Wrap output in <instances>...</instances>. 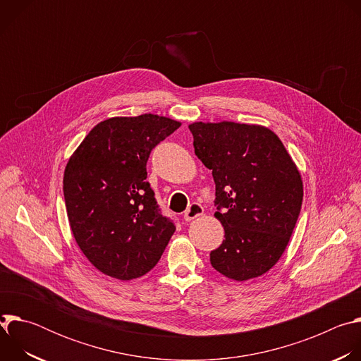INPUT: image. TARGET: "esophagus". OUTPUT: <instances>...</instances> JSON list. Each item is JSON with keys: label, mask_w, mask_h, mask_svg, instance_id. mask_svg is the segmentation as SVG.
<instances>
[{"label": "esophagus", "mask_w": 361, "mask_h": 361, "mask_svg": "<svg viewBox=\"0 0 361 361\" xmlns=\"http://www.w3.org/2000/svg\"><path fill=\"white\" fill-rule=\"evenodd\" d=\"M202 213H204L202 205L198 204V202H192V204H190V207H188L187 212L184 213V220H185V221H192V220H195L197 217L202 216Z\"/></svg>", "instance_id": "34e87169"}]
</instances>
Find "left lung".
<instances>
[{
	"label": "left lung",
	"instance_id": "8db88e82",
	"mask_svg": "<svg viewBox=\"0 0 361 361\" xmlns=\"http://www.w3.org/2000/svg\"><path fill=\"white\" fill-rule=\"evenodd\" d=\"M188 128L195 156L213 171L214 217L224 227L223 244L210 252L212 266L235 281L260 277L280 260L295 227L301 174L264 126L197 121Z\"/></svg>",
	"mask_w": 361,
	"mask_h": 361
}]
</instances>
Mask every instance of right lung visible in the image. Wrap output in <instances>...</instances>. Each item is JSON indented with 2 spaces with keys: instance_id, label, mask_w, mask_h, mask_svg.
Masks as SVG:
<instances>
[{
  "instance_id": "add662e5",
  "label": "right lung",
  "mask_w": 361,
  "mask_h": 361,
  "mask_svg": "<svg viewBox=\"0 0 361 361\" xmlns=\"http://www.w3.org/2000/svg\"><path fill=\"white\" fill-rule=\"evenodd\" d=\"M181 126L156 114L98 123L70 157L64 200L73 235L101 273L133 280L161 259L176 226L147 178L151 149Z\"/></svg>"
}]
</instances>
